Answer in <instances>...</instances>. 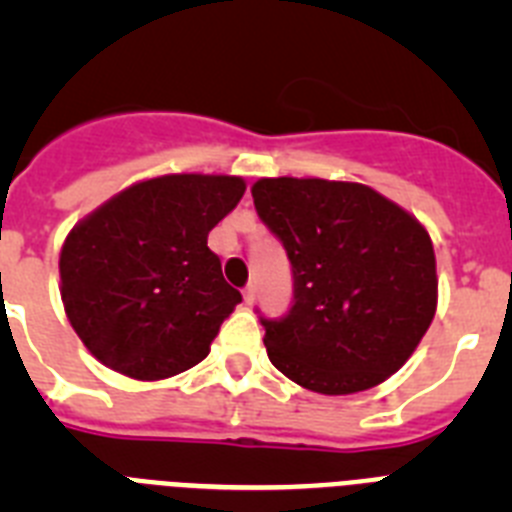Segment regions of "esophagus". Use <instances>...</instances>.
Returning <instances> with one entry per match:
<instances>
[{"instance_id":"1","label":"esophagus","mask_w":512,"mask_h":512,"mask_svg":"<svg viewBox=\"0 0 512 512\" xmlns=\"http://www.w3.org/2000/svg\"><path fill=\"white\" fill-rule=\"evenodd\" d=\"M243 300H246V305H253V302H256V284H248V287L243 289Z\"/></svg>"}]
</instances>
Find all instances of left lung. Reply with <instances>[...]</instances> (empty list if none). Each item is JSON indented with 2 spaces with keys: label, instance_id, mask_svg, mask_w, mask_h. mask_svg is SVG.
I'll return each mask as SVG.
<instances>
[{
  "label": "left lung",
  "instance_id": "8db88e82",
  "mask_svg": "<svg viewBox=\"0 0 512 512\" xmlns=\"http://www.w3.org/2000/svg\"><path fill=\"white\" fill-rule=\"evenodd\" d=\"M251 194L292 264L287 315L259 312L271 364L320 395L369 390L395 374L436 315V256L423 225L364 184L279 176Z\"/></svg>",
  "mask_w": 512,
  "mask_h": 512
}]
</instances>
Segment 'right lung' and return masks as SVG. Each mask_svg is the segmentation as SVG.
Masks as SVG:
<instances>
[{
	"label": "right lung",
	"mask_w": 512,
	"mask_h": 512,
	"mask_svg": "<svg viewBox=\"0 0 512 512\" xmlns=\"http://www.w3.org/2000/svg\"><path fill=\"white\" fill-rule=\"evenodd\" d=\"M238 176L171 174L112 197L61 251V300L76 336L133 379H166L210 354L243 300L207 235L238 202Z\"/></svg>",
	"instance_id": "obj_1"
}]
</instances>
